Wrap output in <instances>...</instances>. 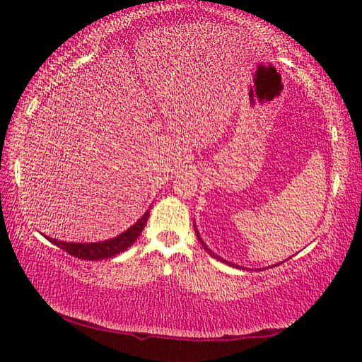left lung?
<instances>
[{
	"label": "left lung",
	"mask_w": 362,
	"mask_h": 362,
	"mask_svg": "<svg viewBox=\"0 0 362 362\" xmlns=\"http://www.w3.org/2000/svg\"><path fill=\"white\" fill-rule=\"evenodd\" d=\"M194 230H196L197 240H199V241H201V244H202V247H204V249H205L206 252H209V253H210V255H211L213 258H216V259L222 261V263H226V264H228V266H233V267H238V269H247V267L238 266V264H233V263H228V261H227V259H224V258H221V257H218V255H216V253H214V252H211V250L209 249V245H206V244L204 243V240H202V238H201V235H199V232H197V228H196V224H194ZM279 264H281V263H276V264H274V266H279ZM274 266H272V267H274ZM264 269H266V267H263V269H258V271H264Z\"/></svg>",
	"instance_id": "8db88e82"
}]
</instances>
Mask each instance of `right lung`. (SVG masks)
Returning a JSON list of instances; mask_svg holds the SVG:
<instances>
[{
    "mask_svg": "<svg viewBox=\"0 0 362 362\" xmlns=\"http://www.w3.org/2000/svg\"><path fill=\"white\" fill-rule=\"evenodd\" d=\"M149 211H151V209L146 210L143 216L138 219L132 227L127 228L126 232H122L121 235L112 238V240H105L101 243H65V241L52 240V238H49V236H46V238H48L49 243L57 245V247L68 252L71 257H76V258H82V259H88V261L112 258L115 255H119L121 252L129 249L130 245L136 241V238L140 236V233L143 232L146 222H148Z\"/></svg>",
    "mask_w": 362,
    "mask_h": 362,
    "instance_id": "add662e5",
    "label": "right lung"
}]
</instances>
